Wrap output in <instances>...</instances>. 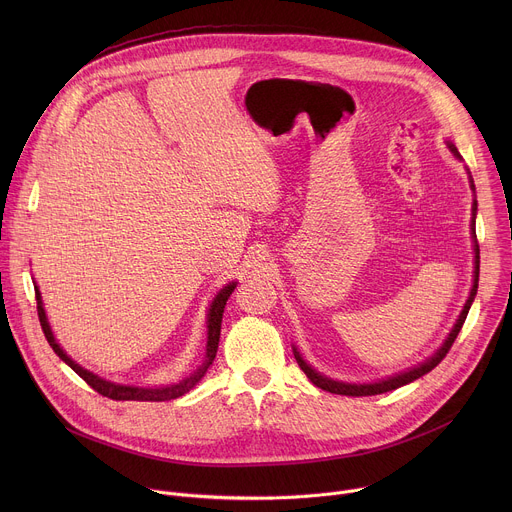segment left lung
<instances>
[{
	"mask_svg": "<svg viewBox=\"0 0 512 512\" xmlns=\"http://www.w3.org/2000/svg\"><path fill=\"white\" fill-rule=\"evenodd\" d=\"M450 150H452V154H454L456 158H460L458 150L454 148L452 143H450ZM472 190H474V182H472ZM472 210H474V216H476V200H474ZM472 237L476 239L474 221H472ZM474 253H476V259H474L476 267H474V285H472V291H470V298H468V302H466V306H464V310H462V314H460V318H458L456 326L452 328V332H450L448 340L444 342V346H442L440 350H437L431 358H427L423 364H419V367H415V369H411V371H405V373H401V375L389 377V379L379 381V383H369V385H350V383H340V381H332V379H328V377H322V375H320V373H316L312 367H308V364L304 362V358L300 356V352H298V350H294V356H296V360H298V364H300V369L306 373V377H308L316 387H320V389H324V391H328V393L346 395V397L381 395V393H387V391L399 389V387H403V385H407V383H413L415 379H419V377L427 375V373H429V371H433V369L437 367V364H440V362L446 358V354L450 352V348H452L454 340L458 338V334H460V330H462V326H464V322H466L468 310H470V306H472V302H474V296H476V291H478V273H480V249H478V241H474Z\"/></svg>",
	"mask_w": 512,
	"mask_h": 512,
	"instance_id": "1",
	"label": "left lung"
}]
</instances>
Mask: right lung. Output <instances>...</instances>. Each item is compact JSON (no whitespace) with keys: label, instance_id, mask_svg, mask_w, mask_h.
I'll return each mask as SVG.
<instances>
[{"label":"right lung","instance_id":"1","mask_svg":"<svg viewBox=\"0 0 512 512\" xmlns=\"http://www.w3.org/2000/svg\"><path fill=\"white\" fill-rule=\"evenodd\" d=\"M237 283H229L227 287H223L221 291H218V296L214 298L212 306H210V312H208V342H206V360L202 362V367L192 373L190 377H186L184 381H180L178 385H172V387H162V389H141V387H125V385H115V383H109V381H103L101 377L85 371L83 367H79V364L68 358L66 352L56 344L54 336H52V330L48 326V320H46V314H44V308H42V300H40V294H38V287H36V302H38V320H40V326H42V332L48 340V344L52 346V350L68 364V367L75 371L89 387H93L99 395L103 397H109V399H115V401H170V399H176V397H182L184 393H188L208 371V367L212 364L214 356H216V350H218V338H221V324H223V314H225V306H227V300L231 298V294L235 291Z\"/></svg>","mask_w":512,"mask_h":512}]
</instances>
